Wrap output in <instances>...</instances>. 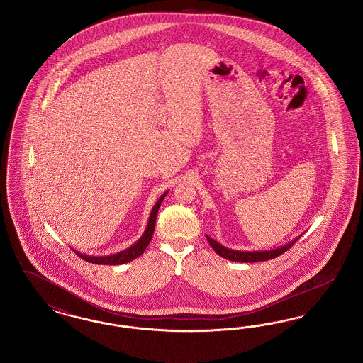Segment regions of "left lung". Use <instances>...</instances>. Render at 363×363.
<instances>
[{
  "label": "left lung",
  "mask_w": 363,
  "mask_h": 363,
  "mask_svg": "<svg viewBox=\"0 0 363 363\" xmlns=\"http://www.w3.org/2000/svg\"><path fill=\"white\" fill-rule=\"evenodd\" d=\"M207 237V241L211 245V247L216 252V255L230 259V261H234V262H259V261H268L272 258H276L279 255H281L282 253H285L288 249H291L296 241L289 242L288 245L281 246L279 249H274V250H268V252H237V250H230L228 247L222 246L220 243L214 241L213 238H210L208 235Z\"/></svg>",
  "instance_id": "obj_1"
}]
</instances>
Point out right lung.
<instances>
[{
    "label": "right lung",
    "mask_w": 363,
    "mask_h": 363,
    "mask_svg": "<svg viewBox=\"0 0 363 363\" xmlns=\"http://www.w3.org/2000/svg\"><path fill=\"white\" fill-rule=\"evenodd\" d=\"M165 195H167V192L162 194V198L155 204V207H153V210L150 213V216H149L148 228L145 230L144 235L138 241L135 242L133 246H130L129 249L123 250L121 253L108 255V257H89V255H81V253H78V255L81 257L82 259H84L87 262H91V264H96V265H121V264L129 262V261L135 259L137 257H140V255L145 252V249L148 247L149 242H150L152 237H153L157 211L160 208V204L164 201Z\"/></svg>",
    "instance_id": "add662e5"
}]
</instances>
